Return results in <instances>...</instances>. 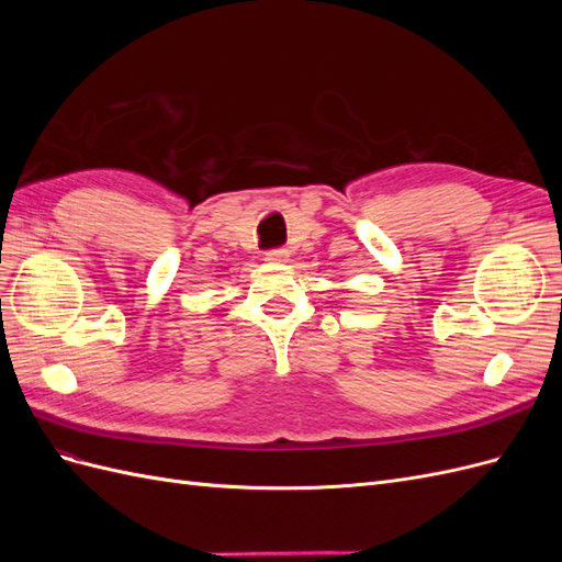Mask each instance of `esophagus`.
I'll list each match as a JSON object with an SVG mask.
<instances>
[{"mask_svg":"<svg viewBox=\"0 0 562 562\" xmlns=\"http://www.w3.org/2000/svg\"><path fill=\"white\" fill-rule=\"evenodd\" d=\"M288 258H291V252H288L285 248H277V250H269L267 252V262H274V265H281V262H288Z\"/></svg>","mask_w":562,"mask_h":562,"instance_id":"34e87169","label":"esophagus"}]
</instances>
